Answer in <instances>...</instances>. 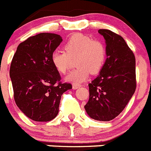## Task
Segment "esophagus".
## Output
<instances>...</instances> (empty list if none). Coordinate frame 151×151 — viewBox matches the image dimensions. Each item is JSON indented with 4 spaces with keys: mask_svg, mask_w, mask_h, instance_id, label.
I'll list each match as a JSON object with an SVG mask.
<instances>
[{
    "mask_svg": "<svg viewBox=\"0 0 151 151\" xmlns=\"http://www.w3.org/2000/svg\"><path fill=\"white\" fill-rule=\"evenodd\" d=\"M79 87H81V85H79V84H73V89H77Z\"/></svg>",
    "mask_w": 151,
    "mask_h": 151,
    "instance_id": "obj_1",
    "label": "esophagus"
}]
</instances>
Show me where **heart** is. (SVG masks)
Here are the masks:
<instances>
[{"mask_svg":"<svg viewBox=\"0 0 151 151\" xmlns=\"http://www.w3.org/2000/svg\"><path fill=\"white\" fill-rule=\"evenodd\" d=\"M64 50H56L51 54V62L60 74H66L71 65V59H77V69L66 76L68 82L80 83L91 74H97L104 66L106 60V48L104 43L93 39L86 35L76 33L71 35L64 44Z\"/></svg>","mask_w":151,"mask_h":151,"instance_id":"1","label":"heart"}]
</instances>
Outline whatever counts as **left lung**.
<instances>
[{
	"label": "left lung",
	"mask_w": 151,
	"mask_h": 151,
	"mask_svg": "<svg viewBox=\"0 0 151 151\" xmlns=\"http://www.w3.org/2000/svg\"><path fill=\"white\" fill-rule=\"evenodd\" d=\"M98 32L106 40L107 58L99 76L88 84L85 109L91 119L106 122L120 114L135 91V57L122 36L108 29Z\"/></svg>",
	"instance_id": "left-lung-1"
}]
</instances>
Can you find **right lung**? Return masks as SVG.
<instances>
[{
    "instance_id": "add662e5",
    "label": "right lung",
    "mask_w": 151,
    "mask_h": 151,
    "mask_svg": "<svg viewBox=\"0 0 151 151\" xmlns=\"http://www.w3.org/2000/svg\"><path fill=\"white\" fill-rule=\"evenodd\" d=\"M63 39L54 33H40L17 47L10 69L16 104L35 122H48L59 112L61 96L72 88L62 83L54 69L51 54Z\"/></svg>"
}]
</instances>
